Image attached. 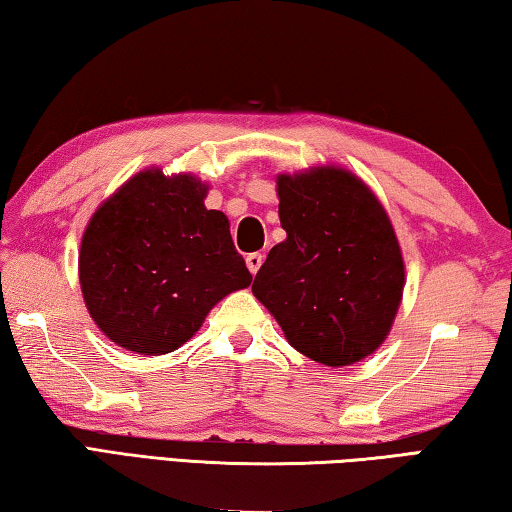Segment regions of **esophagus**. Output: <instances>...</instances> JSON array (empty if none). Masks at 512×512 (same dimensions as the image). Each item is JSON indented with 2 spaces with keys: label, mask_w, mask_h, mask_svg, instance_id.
<instances>
[{
  "label": "esophagus",
  "mask_w": 512,
  "mask_h": 512,
  "mask_svg": "<svg viewBox=\"0 0 512 512\" xmlns=\"http://www.w3.org/2000/svg\"><path fill=\"white\" fill-rule=\"evenodd\" d=\"M264 264V255L262 253H250V255H246V266H248V271L250 273H257L259 271V266Z\"/></svg>",
  "instance_id": "esophagus-1"
}]
</instances>
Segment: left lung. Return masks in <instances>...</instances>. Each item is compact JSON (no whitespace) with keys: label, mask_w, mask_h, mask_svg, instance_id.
Wrapping results in <instances>:
<instances>
[{"label":"left lung","mask_w":512,"mask_h":512,"mask_svg":"<svg viewBox=\"0 0 512 512\" xmlns=\"http://www.w3.org/2000/svg\"><path fill=\"white\" fill-rule=\"evenodd\" d=\"M287 239L271 248L253 293L289 343L323 366L375 352L393 325L404 262L375 194L343 169L277 178Z\"/></svg>","instance_id":"8db88e82"}]
</instances>
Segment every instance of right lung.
I'll list each match as a JSON object with an SVG mask.
<instances>
[{
    "label": "right lung",
    "mask_w": 512,
    "mask_h": 512,
    "mask_svg": "<svg viewBox=\"0 0 512 512\" xmlns=\"http://www.w3.org/2000/svg\"><path fill=\"white\" fill-rule=\"evenodd\" d=\"M207 187L194 176L149 169L103 203L83 235L79 277L85 305L110 341L167 354L192 339L216 302L253 275Z\"/></svg>",
    "instance_id": "add662e5"
}]
</instances>
